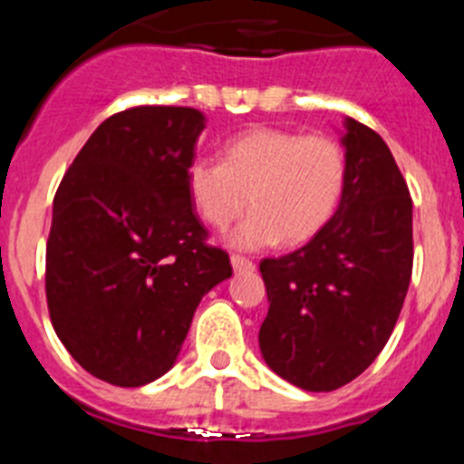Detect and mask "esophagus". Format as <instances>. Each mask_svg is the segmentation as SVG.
<instances>
[{"instance_id":"esophagus-1","label":"esophagus","mask_w":464,"mask_h":464,"mask_svg":"<svg viewBox=\"0 0 464 464\" xmlns=\"http://www.w3.org/2000/svg\"><path fill=\"white\" fill-rule=\"evenodd\" d=\"M229 262H232V269H235V272H253V269H256V265L244 256H232Z\"/></svg>"}]
</instances>
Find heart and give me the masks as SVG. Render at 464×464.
Wrapping results in <instances>:
<instances>
[{
	"instance_id": "heart-1",
	"label": "heart",
	"mask_w": 464,
	"mask_h": 464,
	"mask_svg": "<svg viewBox=\"0 0 464 464\" xmlns=\"http://www.w3.org/2000/svg\"><path fill=\"white\" fill-rule=\"evenodd\" d=\"M346 153L327 134L256 127L223 146V160H192L186 186L204 223L225 229L237 248L290 246L314 239L332 220L346 186Z\"/></svg>"
}]
</instances>
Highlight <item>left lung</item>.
Here are the masks:
<instances>
[{
  "label": "left lung",
  "instance_id": "left-lung-1",
  "mask_svg": "<svg viewBox=\"0 0 464 464\" xmlns=\"http://www.w3.org/2000/svg\"><path fill=\"white\" fill-rule=\"evenodd\" d=\"M346 186L306 246L265 257V362L281 379L330 392L362 374L400 318L413 267L411 197L383 139L346 118Z\"/></svg>",
  "mask_w": 464,
  "mask_h": 464
}]
</instances>
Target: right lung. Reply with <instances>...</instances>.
I'll return each instance as SVG.
<instances>
[{
    "mask_svg": "<svg viewBox=\"0 0 464 464\" xmlns=\"http://www.w3.org/2000/svg\"><path fill=\"white\" fill-rule=\"evenodd\" d=\"M202 111L106 118L64 174L46 246L55 334L97 379L139 388L171 370L204 295L232 276L192 211L186 171Z\"/></svg>",
    "mask_w": 464,
    "mask_h": 464,
    "instance_id": "obj_1",
    "label": "right lung"
}]
</instances>
